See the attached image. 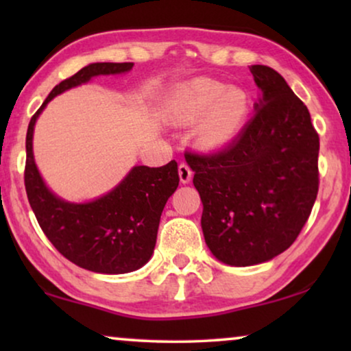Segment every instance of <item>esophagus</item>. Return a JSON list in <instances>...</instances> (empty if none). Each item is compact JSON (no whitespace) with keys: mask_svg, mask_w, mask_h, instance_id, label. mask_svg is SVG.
<instances>
[{"mask_svg":"<svg viewBox=\"0 0 351 351\" xmlns=\"http://www.w3.org/2000/svg\"><path fill=\"white\" fill-rule=\"evenodd\" d=\"M179 176H180L182 184H189V182L191 180V176H193V171H191V167L186 165V162H180Z\"/></svg>","mask_w":351,"mask_h":351,"instance_id":"esophagus-1","label":"esophagus"}]
</instances>
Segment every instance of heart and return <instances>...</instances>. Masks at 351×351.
<instances>
[{
    "mask_svg": "<svg viewBox=\"0 0 351 351\" xmlns=\"http://www.w3.org/2000/svg\"><path fill=\"white\" fill-rule=\"evenodd\" d=\"M247 112L249 99L244 90L228 89L227 84L210 78L189 81L177 89L172 99V113L180 121L193 123L206 114L199 126V141L208 147L232 141Z\"/></svg>",
    "mask_w": 351,
    "mask_h": 351,
    "instance_id": "obj_1",
    "label": "heart"
}]
</instances>
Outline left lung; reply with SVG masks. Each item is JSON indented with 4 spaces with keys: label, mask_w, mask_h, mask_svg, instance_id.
Returning <instances> with one entry per match:
<instances>
[{
    "label": "left lung",
    "mask_w": 351,
    "mask_h": 351,
    "mask_svg": "<svg viewBox=\"0 0 351 351\" xmlns=\"http://www.w3.org/2000/svg\"><path fill=\"white\" fill-rule=\"evenodd\" d=\"M262 90L256 114L222 150L186 152L203 201L204 239L220 262L256 265L285 252L313 209L319 136L285 78L252 65Z\"/></svg>",
    "instance_id": "8db88e82"
}]
</instances>
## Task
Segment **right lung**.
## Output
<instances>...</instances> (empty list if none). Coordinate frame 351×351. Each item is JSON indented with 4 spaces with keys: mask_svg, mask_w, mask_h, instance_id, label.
<instances>
[{
    "mask_svg": "<svg viewBox=\"0 0 351 351\" xmlns=\"http://www.w3.org/2000/svg\"><path fill=\"white\" fill-rule=\"evenodd\" d=\"M132 62L90 64L56 86L27 131V160L23 180L35 217L47 239L75 265L95 273L119 275L137 270L150 261L158 225L166 201L177 190L179 171L171 161L161 167L136 166L117 189L86 204L65 203L46 189L32 150L33 126L46 104L64 90L97 75L123 73Z\"/></svg>",
    "mask_w": 351,
    "mask_h": 351,
    "instance_id": "add662e5",
    "label": "right lung"
}]
</instances>
